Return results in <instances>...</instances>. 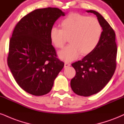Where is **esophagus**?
<instances>
[{
	"label": "esophagus",
	"instance_id": "34e87169",
	"mask_svg": "<svg viewBox=\"0 0 124 124\" xmlns=\"http://www.w3.org/2000/svg\"><path fill=\"white\" fill-rule=\"evenodd\" d=\"M69 66H70V63H68V62H65V68H66V67H68Z\"/></svg>",
	"mask_w": 124,
	"mask_h": 124
}]
</instances>
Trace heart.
Listing matches in <instances>:
<instances>
[{"label":"heart","mask_w":124,"mask_h":124,"mask_svg":"<svg viewBox=\"0 0 124 124\" xmlns=\"http://www.w3.org/2000/svg\"><path fill=\"white\" fill-rule=\"evenodd\" d=\"M61 29L53 27L50 32L52 44L61 48L69 38L70 44L59 52L61 59L66 61L74 60L80 54L85 56L95 50L102 33L99 21L93 17L76 13L68 14L60 22Z\"/></svg>","instance_id":"obj_1"}]
</instances>
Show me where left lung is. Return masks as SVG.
<instances>
[{
  "label": "left lung",
  "instance_id": "1",
  "mask_svg": "<svg viewBox=\"0 0 124 124\" xmlns=\"http://www.w3.org/2000/svg\"><path fill=\"white\" fill-rule=\"evenodd\" d=\"M86 12L96 15L103 31L95 50L71 64L76 74L71 80V88L74 93L83 96L97 93L106 85L116 70L117 53L116 34L109 23L98 12Z\"/></svg>",
  "mask_w": 124,
  "mask_h": 124
}]
</instances>
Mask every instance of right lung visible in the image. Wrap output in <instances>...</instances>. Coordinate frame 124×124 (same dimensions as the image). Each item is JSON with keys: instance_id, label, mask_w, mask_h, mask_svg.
Here are the masks:
<instances>
[{"instance_id": "1", "label": "right lung", "mask_w": 124, "mask_h": 124, "mask_svg": "<svg viewBox=\"0 0 124 124\" xmlns=\"http://www.w3.org/2000/svg\"><path fill=\"white\" fill-rule=\"evenodd\" d=\"M65 16L55 7L36 9L21 18L13 31L7 64L17 84L30 94L50 92L63 68V62L56 58L50 32L55 22Z\"/></svg>"}]
</instances>
